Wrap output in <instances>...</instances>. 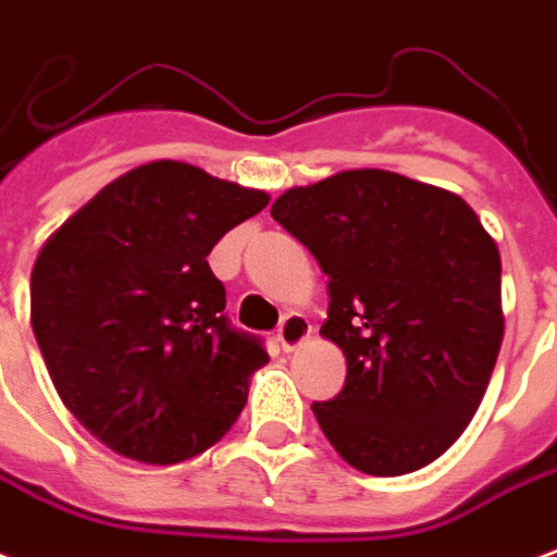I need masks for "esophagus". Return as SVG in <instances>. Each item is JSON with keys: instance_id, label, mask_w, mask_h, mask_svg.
I'll list each match as a JSON object with an SVG mask.
<instances>
[{"instance_id": "obj_1", "label": "esophagus", "mask_w": 557, "mask_h": 557, "mask_svg": "<svg viewBox=\"0 0 557 557\" xmlns=\"http://www.w3.org/2000/svg\"><path fill=\"white\" fill-rule=\"evenodd\" d=\"M312 333V324L304 315H298V312H289L286 319L280 321L277 327V342L283 345V351H295L298 345H304V342L310 339Z\"/></svg>"}]
</instances>
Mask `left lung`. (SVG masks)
I'll use <instances>...</instances> for the list:
<instances>
[{"label": "left lung", "mask_w": 557, "mask_h": 557, "mask_svg": "<svg viewBox=\"0 0 557 557\" xmlns=\"http://www.w3.org/2000/svg\"><path fill=\"white\" fill-rule=\"evenodd\" d=\"M271 218L327 274L321 336L348 360L321 431L366 475L428 467L475 416L502 348V259L451 191L389 171L289 188Z\"/></svg>", "instance_id": "obj_1"}]
</instances>
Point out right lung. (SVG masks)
Listing matches in <instances>:
<instances>
[{
	"mask_svg": "<svg viewBox=\"0 0 557 557\" xmlns=\"http://www.w3.org/2000/svg\"><path fill=\"white\" fill-rule=\"evenodd\" d=\"M268 206L195 164L152 162L102 188L32 271V331L61 401L117 455L180 463L233 428L259 336L224 315L206 257Z\"/></svg>",
	"mask_w": 557,
	"mask_h": 557,
	"instance_id": "obj_1",
	"label": "right lung"
}]
</instances>
